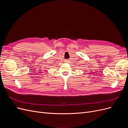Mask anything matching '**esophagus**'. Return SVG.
Masks as SVG:
<instances>
[{
    "label": "esophagus",
    "mask_w": 128,
    "mask_h": 128,
    "mask_svg": "<svg viewBox=\"0 0 128 128\" xmlns=\"http://www.w3.org/2000/svg\"><path fill=\"white\" fill-rule=\"evenodd\" d=\"M65 61H66V62H67V61H68V60H66Z\"/></svg>",
    "instance_id": "esophagus-1"
}]
</instances>
